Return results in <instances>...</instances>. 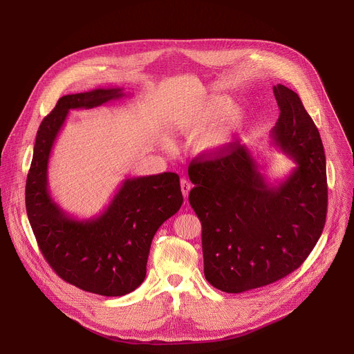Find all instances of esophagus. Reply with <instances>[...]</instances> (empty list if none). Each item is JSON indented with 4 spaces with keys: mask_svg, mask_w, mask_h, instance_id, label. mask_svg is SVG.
<instances>
[{
    "mask_svg": "<svg viewBox=\"0 0 354 354\" xmlns=\"http://www.w3.org/2000/svg\"><path fill=\"white\" fill-rule=\"evenodd\" d=\"M190 189H192V185H190V182H189L186 178H182V179H180V190H182V193H183L185 198H187Z\"/></svg>",
    "mask_w": 354,
    "mask_h": 354,
    "instance_id": "esophagus-1",
    "label": "esophagus"
}]
</instances>
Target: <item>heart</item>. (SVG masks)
Here are the masks:
<instances>
[{
	"label": "heart",
	"instance_id": "b5f03b06",
	"mask_svg": "<svg viewBox=\"0 0 354 354\" xmlns=\"http://www.w3.org/2000/svg\"><path fill=\"white\" fill-rule=\"evenodd\" d=\"M232 105L234 102L231 97L223 95L214 96L183 123L182 130L187 136H197L202 133L196 140V148L200 153H217L232 142L235 134L245 122V113L242 111L235 109L230 112ZM218 120L222 121L218 125L209 131L205 129Z\"/></svg>",
	"mask_w": 354,
	"mask_h": 354
}]
</instances>
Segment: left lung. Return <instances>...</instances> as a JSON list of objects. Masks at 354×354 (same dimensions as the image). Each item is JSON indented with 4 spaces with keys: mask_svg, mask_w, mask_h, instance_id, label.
Wrapping results in <instances>:
<instances>
[{
    "mask_svg": "<svg viewBox=\"0 0 354 354\" xmlns=\"http://www.w3.org/2000/svg\"><path fill=\"white\" fill-rule=\"evenodd\" d=\"M272 141L295 162L276 185L246 145L231 142L212 160L194 158L189 203L201 223L205 276L225 292L272 284L304 262L326 220V160L319 131L299 96L277 84Z\"/></svg>",
    "mask_w": 354,
    "mask_h": 354,
    "instance_id": "left-lung-1",
    "label": "left lung"
}]
</instances>
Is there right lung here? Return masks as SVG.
Listing matches in <instances>:
<instances>
[{
    "mask_svg": "<svg viewBox=\"0 0 354 354\" xmlns=\"http://www.w3.org/2000/svg\"><path fill=\"white\" fill-rule=\"evenodd\" d=\"M124 95L122 88H99L62 96L37 130L25 190L28 218L47 263L64 281L106 297L129 294L144 281L157 230L183 203L179 176L127 178L102 213L77 220L50 196L47 167L71 109H92Z\"/></svg>",
    "mask_w": 354,
    "mask_h": 354,
    "instance_id": "right-lung-1",
    "label": "right lung"
}]
</instances>
